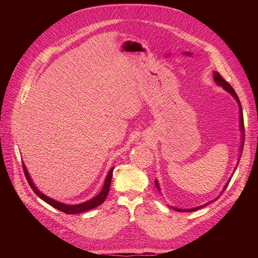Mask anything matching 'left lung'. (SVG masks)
I'll use <instances>...</instances> for the list:
<instances>
[{"mask_svg": "<svg viewBox=\"0 0 258 258\" xmlns=\"http://www.w3.org/2000/svg\"><path fill=\"white\" fill-rule=\"evenodd\" d=\"M213 79H214V82L216 83V85H217V86H220V87H223V89H224V90H226V91H227L228 93H230V95L232 96V98L237 101L238 106H239V117H240V120H239V128H240V131H241V144H240V147H239L240 155H239V158H238L237 166H236L235 170H233V171H236V169H237V167H238L239 160H240V157H241V155H242V151H243V144H244V122H243V113H242V107H241L240 100H239V98H238V96H237L236 91L233 90V88L231 87V86H230L227 82H226L220 74H218V73H217V72H215V71L213 72ZM230 179H231V177H229V178H228V181L226 182V184H225V186H224V188L221 190L220 195H218L217 197H215L213 200H211V201L207 202V204L202 205V206H200V207L191 208V209H178V208H175V207H170V206H168V207H169V208H171V209H173L174 211H176V212H194V211L200 210V209H202V208H205L206 206H208V205H210V204H212V202L216 201L218 198H220V197L222 196V194L225 191V189L227 188V186H228V184H229V182H230ZM155 186H156V188H157V189L160 191V186H159V183H158L157 179H156V181H155Z\"/></svg>", "mask_w": 258, "mask_h": 258, "instance_id": "obj_1", "label": "left lung"}]
</instances>
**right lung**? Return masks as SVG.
Returning <instances> with one entry per match:
<instances>
[{"instance_id":"obj_1","label":"right lung","mask_w":258,"mask_h":258,"mask_svg":"<svg viewBox=\"0 0 258 258\" xmlns=\"http://www.w3.org/2000/svg\"><path fill=\"white\" fill-rule=\"evenodd\" d=\"M22 167H23V171H25V174H26V177L28 179L29 185L31 186V188L33 189V191L37 195V196L40 197L42 200H44L45 202H47V204L50 205L51 207L56 208L57 210L61 211V212H64L67 214L83 213V212H86V211L92 210V209L99 207L100 205H102L104 200H105V198H106V196L108 195V191H110V186H111L113 170H114V167H113L110 171H108V173H107V175L104 179V184H103L102 189L100 190V192L97 195L96 197H93L90 200H87L85 202H82V204H79V205H67V204H63V202H60V201H57V200H54L52 198H49L48 196H46L45 194H43L41 190H38V188L33 183L32 178H31L25 163H23Z\"/></svg>"}]
</instances>
